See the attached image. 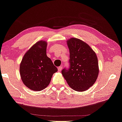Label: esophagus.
<instances>
[{
	"label": "esophagus",
	"instance_id": "obj_1",
	"mask_svg": "<svg viewBox=\"0 0 122 122\" xmlns=\"http://www.w3.org/2000/svg\"><path fill=\"white\" fill-rule=\"evenodd\" d=\"M62 66H59V67H58V71H59V72H60L62 70Z\"/></svg>",
	"mask_w": 122,
	"mask_h": 122
}]
</instances>
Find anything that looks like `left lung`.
<instances>
[{
  "mask_svg": "<svg viewBox=\"0 0 122 122\" xmlns=\"http://www.w3.org/2000/svg\"><path fill=\"white\" fill-rule=\"evenodd\" d=\"M70 50L68 68L61 73L71 88L77 92L88 90L96 81L99 65L95 52L84 41L72 38L67 41Z\"/></svg>",
  "mask_w": 122,
  "mask_h": 122,
  "instance_id": "1",
  "label": "left lung"
}]
</instances>
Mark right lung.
Listing matches in <instances>:
<instances>
[{
    "mask_svg": "<svg viewBox=\"0 0 122 122\" xmlns=\"http://www.w3.org/2000/svg\"><path fill=\"white\" fill-rule=\"evenodd\" d=\"M47 43L39 41L27 51L20 67L23 84L34 91L46 88L54 73L57 71L52 61L46 55Z\"/></svg>",
    "mask_w": 122,
    "mask_h": 122,
    "instance_id": "add662e5",
    "label": "right lung"
}]
</instances>
